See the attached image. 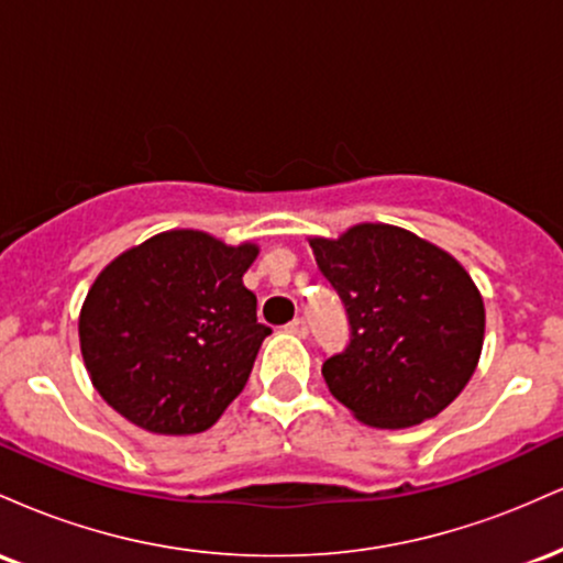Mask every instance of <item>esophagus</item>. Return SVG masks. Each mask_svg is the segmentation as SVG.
Segmentation results:
<instances>
[{
	"label": "esophagus",
	"instance_id": "obj_1",
	"mask_svg": "<svg viewBox=\"0 0 563 563\" xmlns=\"http://www.w3.org/2000/svg\"><path fill=\"white\" fill-rule=\"evenodd\" d=\"M286 331L294 333V335H299V339H303V335H307V320H301V318L290 320L288 325H286Z\"/></svg>",
	"mask_w": 563,
	"mask_h": 563
}]
</instances>
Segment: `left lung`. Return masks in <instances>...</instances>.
Listing matches in <instances>:
<instances>
[{"label":"left lung","mask_w":563,"mask_h":563,"mask_svg":"<svg viewBox=\"0 0 563 563\" xmlns=\"http://www.w3.org/2000/svg\"><path fill=\"white\" fill-rule=\"evenodd\" d=\"M309 245L349 320V344L322 363L333 397L378 429L442 412L482 354L484 303L466 269L391 224Z\"/></svg>","instance_id":"1"}]
</instances>
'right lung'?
I'll use <instances>...</instances> for the list:
<instances>
[{
    "label": "right lung",
    "mask_w": 563,
    "mask_h": 563,
    "mask_svg": "<svg viewBox=\"0 0 563 563\" xmlns=\"http://www.w3.org/2000/svg\"><path fill=\"white\" fill-rule=\"evenodd\" d=\"M260 249L196 230L161 232L108 264L81 307L84 365L115 412L153 434L217 423L273 328L243 273Z\"/></svg>",
    "instance_id": "add662e5"
}]
</instances>
